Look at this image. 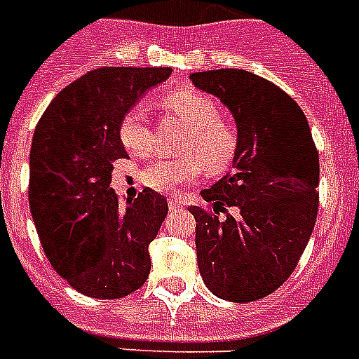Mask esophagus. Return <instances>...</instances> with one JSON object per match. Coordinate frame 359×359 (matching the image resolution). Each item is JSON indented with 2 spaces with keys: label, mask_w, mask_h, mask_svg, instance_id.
I'll return each mask as SVG.
<instances>
[{
  "label": "esophagus",
  "mask_w": 359,
  "mask_h": 359,
  "mask_svg": "<svg viewBox=\"0 0 359 359\" xmlns=\"http://www.w3.org/2000/svg\"><path fill=\"white\" fill-rule=\"evenodd\" d=\"M168 206H170V210L173 212V210H177V208L182 206V203H180L179 197H170L168 198Z\"/></svg>",
  "instance_id": "1"
}]
</instances>
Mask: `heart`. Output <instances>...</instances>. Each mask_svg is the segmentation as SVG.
<instances>
[{
  "label": "heart",
  "instance_id": "1",
  "mask_svg": "<svg viewBox=\"0 0 359 359\" xmlns=\"http://www.w3.org/2000/svg\"><path fill=\"white\" fill-rule=\"evenodd\" d=\"M164 113L188 129L177 161H153L140 173V180L155 191H173L194 182L206 171L219 177L230 170L239 151L237 129L221 120V107L212 96L198 91H177L165 96ZM122 146L131 155L147 156L153 151V129L142 105H131L118 123Z\"/></svg>",
  "mask_w": 359,
  "mask_h": 359
}]
</instances>
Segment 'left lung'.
Instances as JSON below:
<instances>
[{
    "mask_svg": "<svg viewBox=\"0 0 359 359\" xmlns=\"http://www.w3.org/2000/svg\"><path fill=\"white\" fill-rule=\"evenodd\" d=\"M237 122L233 170L189 206L197 222L198 270L222 299L270 296L296 270L319 206V155L299 105L276 83L243 69L194 72ZM225 217H221L220 213Z\"/></svg>",
    "mask_w": 359,
    "mask_h": 359,
    "instance_id": "8db88e82",
    "label": "left lung"
}]
</instances>
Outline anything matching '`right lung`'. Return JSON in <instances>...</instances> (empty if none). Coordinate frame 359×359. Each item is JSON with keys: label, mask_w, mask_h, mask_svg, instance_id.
Listing matches in <instances>:
<instances>
[{"label": "right lung", "mask_w": 359, "mask_h": 359, "mask_svg": "<svg viewBox=\"0 0 359 359\" xmlns=\"http://www.w3.org/2000/svg\"><path fill=\"white\" fill-rule=\"evenodd\" d=\"M170 67H102L54 96L31 146L29 204L41 248L74 290L118 299L146 283L147 246L168 201L146 188L122 204L111 188L113 162L126 158L122 114Z\"/></svg>", "instance_id": "1"}]
</instances>
